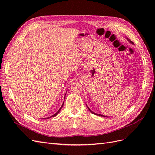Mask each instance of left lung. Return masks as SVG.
Wrapping results in <instances>:
<instances>
[{"mask_svg":"<svg viewBox=\"0 0 155 155\" xmlns=\"http://www.w3.org/2000/svg\"><path fill=\"white\" fill-rule=\"evenodd\" d=\"M128 41L130 42V43H132V41H130L129 39H128ZM88 110H90V111L92 112V114H96V115H97V116H104V117H108V116H104V115H101V114H96V113H94V112H92V110H91L90 109H89L88 107Z\"/></svg>","mask_w":155,"mask_h":155,"instance_id":"1","label":"left lung"}]
</instances>
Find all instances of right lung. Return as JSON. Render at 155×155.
Listing matches in <instances>:
<instances>
[{
  "label": "right lung",
  "instance_id": "1",
  "mask_svg": "<svg viewBox=\"0 0 155 155\" xmlns=\"http://www.w3.org/2000/svg\"><path fill=\"white\" fill-rule=\"evenodd\" d=\"M63 105H64V102H63V105H62V106L61 107V108H60V109H59V110L57 112H56V113L55 114H54V115H52V116H50V117H48V118H51V117H54V116H55L56 115H57L58 113H59V112H60V110H61V109H62V107H63Z\"/></svg>",
  "mask_w": 155,
  "mask_h": 155
}]
</instances>
